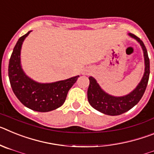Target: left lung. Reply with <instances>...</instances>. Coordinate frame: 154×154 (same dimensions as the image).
<instances>
[{
	"label": "left lung",
	"instance_id": "1",
	"mask_svg": "<svg viewBox=\"0 0 154 154\" xmlns=\"http://www.w3.org/2000/svg\"><path fill=\"white\" fill-rule=\"evenodd\" d=\"M129 35L135 38L141 45L143 51L145 62V71L143 76L140 82L136 87V89L126 96L117 97L111 96L103 91L93 77L90 76L89 78V86L87 92V96L89 104L95 109L106 115L118 116L129 111L140 100L147 85L149 76V59L147 51L143 42L138 37L131 33L129 34Z\"/></svg>",
	"mask_w": 154,
	"mask_h": 154
}]
</instances>
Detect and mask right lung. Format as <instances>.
I'll return each instance as SVG.
<instances>
[{
  "label": "right lung",
  "mask_w": 154,
  "mask_h": 154,
  "mask_svg": "<svg viewBox=\"0 0 154 154\" xmlns=\"http://www.w3.org/2000/svg\"><path fill=\"white\" fill-rule=\"evenodd\" d=\"M31 31L21 36L14 46L8 65V76L14 93L24 106L37 112H49L65 103L68 92L79 75L51 83H39L30 79L21 65L23 42Z\"/></svg>",
  "instance_id": "1"
}]
</instances>
